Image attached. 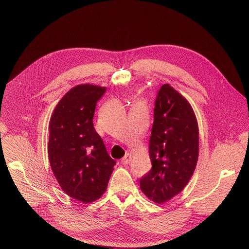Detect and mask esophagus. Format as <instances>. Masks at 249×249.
Masks as SVG:
<instances>
[{
    "mask_svg": "<svg viewBox=\"0 0 249 249\" xmlns=\"http://www.w3.org/2000/svg\"><path fill=\"white\" fill-rule=\"evenodd\" d=\"M131 154L130 153H126L125 155H124V157L122 159V164H124V165H127V164H129L130 163V161H131Z\"/></svg>",
    "mask_w": 249,
    "mask_h": 249,
    "instance_id": "obj_1",
    "label": "esophagus"
}]
</instances>
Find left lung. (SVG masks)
<instances>
[{"instance_id": "1", "label": "left lung", "mask_w": 249, "mask_h": 249, "mask_svg": "<svg viewBox=\"0 0 249 249\" xmlns=\"http://www.w3.org/2000/svg\"><path fill=\"white\" fill-rule=\"evenodd\" d=\"M198 124L189 102L170 84L158 91L149 138L151 170L140 179L142 193L162 204L178 195L198 159Z\"/></svg>"}]
</instances>
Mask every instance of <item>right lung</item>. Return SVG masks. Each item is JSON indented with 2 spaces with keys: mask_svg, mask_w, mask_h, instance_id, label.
<instances>
[{
  "mask_svg": "<svg viewBox=\"0 0 249 249\" xmlns=\"http://www.w3.org/2000/svg\"><path fill=\"white\" fill-rule=\"evenodd\" d=\"M106 91L97 85H76L59 101L49 124L53 173L61 189L83 203L105 194L116 165L93 124L97 103Z\"/></svg>",
  "mask_w": 249,
  "mask_h": 249,
  "instance_id": "1",
  "label": "right lung"
}]
</instances>
